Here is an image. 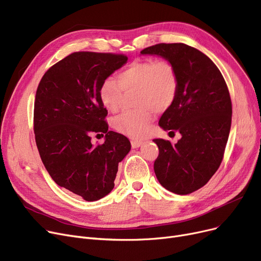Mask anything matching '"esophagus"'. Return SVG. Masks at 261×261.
<instances>
[{"mask_svg": "<svg viewBox=\"0 0 261 261\" xmlns=\"http://www.w3.org/2000/svg\"><path fill=\"white\" fill-rule=\"evenodd\" d=\"M143 145L142 141H131V146L132 148H139Z\"/></svg>", "mask_w": 261, "mask_h": 261, "instance_id": "esophagus-1", "label": "esophagus"}]
</instances>
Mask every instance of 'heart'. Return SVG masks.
Wrapping results in <instances>:
<instances>
[{
    "label": "heart",
    "mask_w": 261,
    "mask_h": 261,
    "mask_svg": "<svg viewBox=\"0 0 261 261\" xmlns=\"http://www.w3.org/2000/svg\"><path fill=\"white\" fill-rule=\"evenodd\" d=\"M136 90V110H128L116 116L113 127L133 139L145 136L158 111H165L175 100L179 79L173 64L168 60L145 59L134 61L120 71L116 80L105 79L99 87V99L111 112L121 106L122 91Z\"/></svg>",
    "instance_id": "obj_1"
}]
</instances>
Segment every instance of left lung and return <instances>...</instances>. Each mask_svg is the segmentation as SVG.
<instances>
[{
  "mask_svg": "<svg viewBox=\"0 0 261 261\" xmlns=\"http://www.w3.org/2000/svg\"><path fill=\"white\" fill-rule=\"evenodd\" d=\"M141 53L159 55L176 71V98L159 123L164 130L180 132L182 138L175 145L153 140L159 147L154 172L171 193L191 194L211 180L223 160L231 123L226 82L206 55L187 44L160 43Z\"/></svg>",
  "mask_w": 261,
  "mask_h": 261,
  "instance_id": "left-lung-1",
  "label": "left lung"
}]
</instances>
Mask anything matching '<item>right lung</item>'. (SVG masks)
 <instances>
[{
    "label": "right lung",
    "instance_id": "1",
    "mask_svg": "<svg viewBox=\"0 0 261 261\" xmlns=\"http://www.w3.org/2000/svg\"><path fill=\"white\" fill-rule=\"evenodd\" d=\"M128 60L126 55L75 51L50 66L37 89L36 144L51 179L86 201H97L114 187L118 163L131 149L125 135L108 131V111L99 87ZM105 134L101 145L90 143Z\"/></svg>",
    "mask_w": 261,
    "mask_h": 261
}]
</instances>
